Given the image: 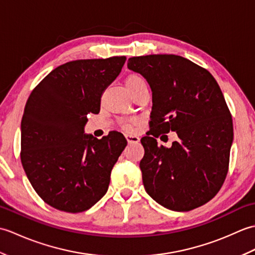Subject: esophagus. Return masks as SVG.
I'll list each match as a JSON object with an SVG mask.
<instances>
[{
  "label": "esophagus",
  "instance_id": "34e87169",
  "mask_svg": "<svg viewBox=\"0 0 255 255\" xmlns=\"http://www.w3.org/2000/svg\"><path fill=\"white\" fill-rule=\"evenodd\" d=\"M126 139H127V141H128V143H137V142H139V137L138 136H134V134H126Z\"/></svg>",
  "mask_w": 255,
  "mask_h": 255
}]
</instances>
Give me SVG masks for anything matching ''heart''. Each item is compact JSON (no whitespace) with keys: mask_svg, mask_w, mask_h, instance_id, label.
<instances>
[{"mask_svg":"<svg viewBox=\"0 0 255 255\" xmlns=\"http://www.w3.org/2000/svg\"><path fill=\"white\" fill-rule=\"evenodd\" d=\"M141 84H145V82L144 80L138 74L129 75L126 80V88H129V89L134 88V86H138V85H141ZM125 127H126V129H131L132 124H126L125 125Z\"/></svg>","mask_w":255,"mask_h":255,"instance_id":"b5f03b06","label":"heart"}]
</instances>
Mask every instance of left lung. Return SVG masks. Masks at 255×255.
I'll return each instance as SVG.
<instances>
[{"instance_id":"obj_1","label":"left lung","mask_w":255,"mask_h":255,"mask_svg":"<svg viewBox=\"0 0 255 255\" xmlns=\"http://www.w3.org/2000/svg\"><path fill=\"white\" fill-rule=\"evenodd\" d=\"M127 67L141 74L152 92L151 134L141 139L142 182L156 203L175 211L206 204L228 172L234 126L217 81L207 70L175 55L132 57ZM175 131L171 148L159 147L156 133Z\"/></svg>"}]
</instances>
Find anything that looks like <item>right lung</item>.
Returning <instances> with one entry per match:
<instances>
[{
	"label": "right lung",
	"instance_id": "right-lung-1",
	"mask_svg": "<svg viewBox=\"0 0 255 255\" xmlns=\"http://www.w3.org/2000/svg\"><path fill=\"white\" fill-rule=\"evenodd\" d=\"M126 57L62 64L31 92L20 124V159L44 202L67 213L88 210L104 196L111 172L127 141L112 131L88 134V114L100 113L101 97L121 73Z\"/></svg>",
	"mask_w": 255,
	"mask_h": 255
}]
</instances>
